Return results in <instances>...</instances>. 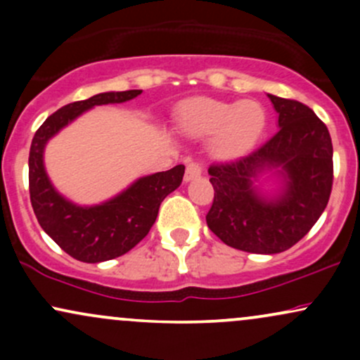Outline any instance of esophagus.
<instances>
[{"instance_id":"obj_1","label":"esophagus","mask_w":360,"mask_h":360,"mask_svg":"<svg viewBox=\"0 0 360 360\" xmlns=\"http://www.w3.org/2000/svg\"><path fill=\"white\" fill-rule=\"evenodd\" d=\"M201 171H203V167H201L200 160H189L188 166H186L184 179L191 181V179H194V177L201 176Z\"/></svg>"}]
</instances>
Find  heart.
<instances>
[{
  "instance_id": "heart-1",
  "label": "heart",
  "mask_w": 360,
  "mask_h": 360,
  "mask_svg": "<svg viewBox=\"0 0 360 360\" xmlns=\"http://www.w3.org/2000/svg\"><path fill=\"white\" fill-rule=\"evenodd\" d=\"M266 110L257 101L229 103L198 98L179 110V127L191 137H214V154L232 159L245 154L266 128Z\"/></svg>"
}]
</instances>
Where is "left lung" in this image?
<instances>
[{"label":"left lung","instance_id":"obj_1","mask_svg":"<svg viewBox=\"0 0 360 360\" xmlns=\"http://www.w3.org/2000/svg\"><path fill=\"white\" fill-rule=\"evenodd\" d=\"M279 113V130L249 155L210 166L214 189L206 214L210 230L226 245L252 254L291 249L321 217L333 184L328 128L309 106L267 94ZM264 168H279L285 191L267 202L251 183Z\"/></svg>","mask_w":360,"mask_h":360}]
</instances>
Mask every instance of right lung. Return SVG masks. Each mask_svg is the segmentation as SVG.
<instances>
[{
    "mask_svg": "<svg viewBox=\"0 0 360 360\" xmlns=\"http://www.w3.org/2000/svg\"><path fill=\"white\" fill-rule=\"evenodd\" d=\"M142 89L101 93L74 101L52 113L35 131L28 157V188L37 220L44 232L65 254L81 262L96 264L127 254L148 233L159 206L169 193L179 188L184 166L140 177L127 191L98 206H76L53 189L44 169V147L62 127L96 105L123 103Z\"/></svg>",
    "mask_w": 360,
    "mask_h": 360,
    "instance_id": "right-lung-1",
    "label": "right lung"
}]
</instances>
